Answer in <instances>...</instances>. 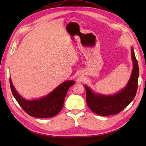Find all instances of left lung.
I'll list each match as a JSON object with an SVG mask.
<instances>
[{
    "instance_id": "1",
    "label": "left lung",
    "mask_w": 146,
    "mask_h": 146,
    "mask_svg": "<svg viewBox=\"0 0 146 146\" xmlns=\"http://www.w3.org/2000/svg\"><path fill=\"white\" fill-rule=\"evenodd\" d=\"M133 69L131 76L125 88L113 95H104L95 93L88 86L84 85L88 107L94 113L102 116L117 114L123 110L134 100L137 90L139 75V66L134 49L131 48Z\"/></svg>"
}]
</instances>
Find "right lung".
<instances>
[{
    "label": "right lung",
    "instance_id": "right-lung-1",
    "mask_svg": "<svg viewBox=\"0 0 146 146\" xmlns=\"http://www.w3.org/2000/svg\"><path fill=\"white\" fill-rule=\"evenodd\" d=\"M9 82L12 94L18 104L27 114L37 118H49L56 115L63 107L68 89L75 83L74 80L65 81L44 97L26 100L18 94L11 78Z\"/></svg>",
    "mask_w": 146,
    "mask_h": 146
}]
</instances>
